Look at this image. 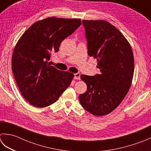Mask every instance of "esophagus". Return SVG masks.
I'll use <instances>...</instances> for the list:
<instances>
[{
	"instance_id": "obj_1",
	"label": "esophagus",
	"mask_w": 151,
	"mask_h": 151,
	"mask_svg": "<svg viewBox=\"0 0 151 151\" xmlns=\"http://www.w3.org/2000/svg\"><path fill=\"white\" fill-rule=\"evenodd\" d=\"M74 78L76 79V80H80V79H81V74H80L79 73H75V75H74Z\"/></svg>"
}]
</instances>
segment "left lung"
Segmentation results:
<instances>
[{"mask_svg":"<svg viewBox=\"0 0 151 151\" xmlns=\"http://www.w3.org/2000/svg\"><path fill=\"white\" fill-rule=\"evenodd\" d=\"M88 54L97 59L99 74L82 75L87 91L79 95L90 113L103 116L114 111L126 96L134 76V59L130 44L114 26L104 20H82Z\"/></svg>","mask_w":151,"mask_h":151,"instance_id":"1","label":"left lung"}]
</instances>
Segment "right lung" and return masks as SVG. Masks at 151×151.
Masks as SVG:
<instances>
[{
	"label": "right lung",
	"mask_w": 151,
	"mask_h": 151,
	"mask_svg": "<svg viewBox=\"0 0 151 151\" xmlns=\"http://www.w3.org/2000/svg\"><path fill=\"white\" fill-rule=\"evenodd\" d=\"M81 23L80 19L48 17L33 23L19 38L12 69L23 97L31 105L41 108L53 104L71 83L73 73L61 71L48 61Z\"/></svg>",
	"instance_id": "obj_1"
}]
</instances>
